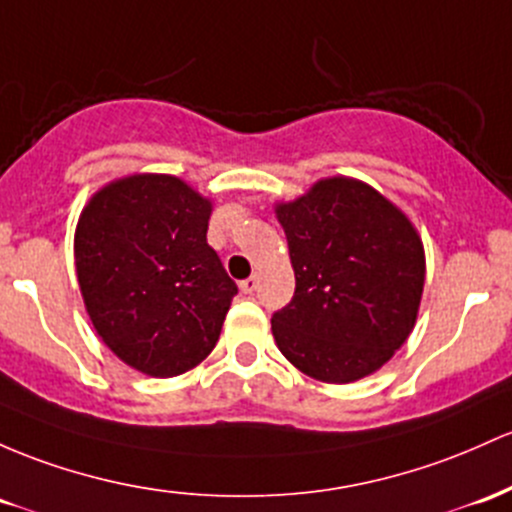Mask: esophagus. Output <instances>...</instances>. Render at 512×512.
<instances>
[{
  "label": "esophagus",
  "instance_id": "34e87169",
  "mask_svg": "<svg viewBox=\"0 0 512 512\" xmlns=\"http://www.w3.org/2000/svg\"><path fill=\"white\" fill-rule=\"evenodd\" d=\"M255 289H257V277H247L240 282V291H243V294H252Z\"/></svg>",
  "mask_w": 512,
  "mask_h": 512
}]
</instances>
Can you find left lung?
I'll return each mask as SVG.
<instances>
[{
    "label": "left lung",
    "instance_id": "8db88e82",
    "mask_svg": "<svg viewBox=\"0 0 512 512\" xmlns=\"http://www.w3.org/2000/svg\"><path fill=\"white\" fill-rule=\"evenodd\" d=\"M296 291L272 316L279 352L325 384L374 374L408 340L425 284V250L398 206L369 184L328 177L274 206Z\"/></svg>",
    "mask_w": 512,
    "mask_h": 512
}]
</instances>
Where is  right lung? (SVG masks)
<instances>
[{
    "instance_id": "obj_1",
    "label": "right lung",
    "mask_w": 512,
    "mask_h": 512,
    "mask_svg": "<svg viewBox=\"0 0 512 512\" xmlns=\"http://www.w3.org/2000/svg\"><path fill=\"white\" fill-rule=\"evenodd\" d=\"M211 201L172 174H131L89 199L75 230L89 320L121 362L177 376L209 357L238 286L206 243Z\"/></svg>"
}]
</instances>
